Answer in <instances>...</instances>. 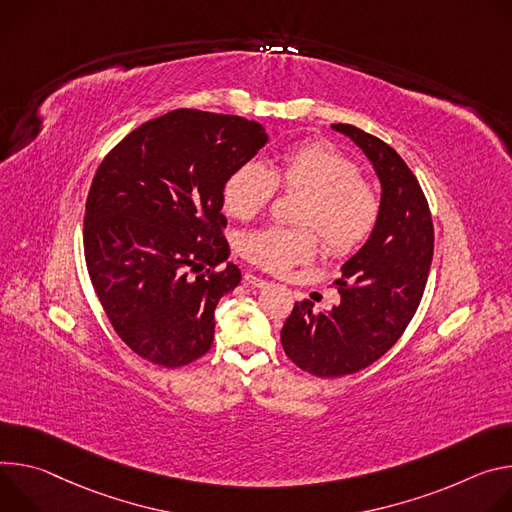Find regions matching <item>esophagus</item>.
Returning <instances> with one entry per match:
<instances>
[{"mask_svg": "<svg viewBox=\"0 0 512 512\" xmlns=\"http://www.w3.org/2000/svg\"><path fill=\"white\" fill-rule=\"evenodd\" d=\"M244 282H246L248 287H252V289H266V287H268V282H266L264 278L254 276V274H246V276H244Z\"/></svg>", "mask_w": 512, "mask_h": 512, "instance_id": "obj_1", "label": "esophagus"}]
</instances>
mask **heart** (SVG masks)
<instances>
[{"instance_id": "obj_1", "label": "heart", "mask_w": 512, "mask_h": 512, "mask_svg": "<svg viewBox=\"0 0 512 512\" xmlns=\"http://www.w3.org/2000/svg\"><path fill=\"white\" fill-rule=\"evenodd\" d=\"M276 189L305 193L297 221L317 232L333 256L356 252L374 232L380 199L360 168L348 156L323 142H305L282 152L266 170L248 162L238 166L223 185V205L236 219L262 213ZM311 230L264 227L240 240V254L268 272H285L309 262L317 252Z\"/></svg>"}]
</instances>
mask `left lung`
Masks as SVG:
<instances>
[{
    "label": "left lung",
    "instance_id": "8db88e82",
    "mask_svg": "<svg viewBox=\"0 0 512 512\" xmlns=\"http://www.w3.org/2000/svg\"><path fill=\"white\" fill-rule=\"evenodd\" d=\"M372 162L382 195L368 242L342 266V301L331 311L295 303L282 325L285 354L305 372L337 378L384 356L413 319L433 260V221L423 189L407 162L380 138L350 124H333Z\"/></svg>",
    "mask_w": 512,
    "mask_h": 512
}]
</instances>
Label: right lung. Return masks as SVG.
<instances>
[{
  "label": "right lung",
  "mask_w": 512,
  "mask_h": 512,
  "mask_svg": "<svg viewBox=\"0 0 512 512\" xmlns=\"http://www.w3.org/2000/svg\"><path fill=\"white\" fill-rule=\"evenodd\" d=\"M266 142L258 122L175 109L99 164L85 205V262L113 329L140 358L181 368L209 352L215 307L242 280L232 262L215 270L230 256L223 185Z\"/></svg>",
  "instance_id": "obj_1"
}]
</instances>
